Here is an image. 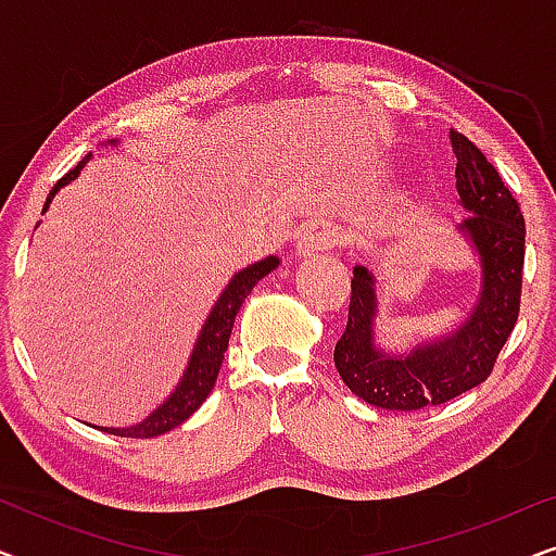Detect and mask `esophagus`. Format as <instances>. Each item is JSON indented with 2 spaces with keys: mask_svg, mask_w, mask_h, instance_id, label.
<instances>
[{
  "mask_svg": "<svg viewBox=\"0 0 556 556\" xmlns=\"http://www.w3.org/2000/svg\"><path fill=\"white\" fill-rule=\"evenodd\" d=\"M344 242V232H341L339 225L333 223H314L306 227L299 240V255H316V253H326V250L337 248Z\"/></svg>",
  "mask_w": 556,
  "mask_h": 556,
  "instance_id": "1",
  "label": "esophagus"
}]
</instances>
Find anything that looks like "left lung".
<instances>
[{
    "instance_id": "1",
    "label": "left lung",
    "mask_w": 556,
    "mask_h": 556,
    "mask_svg": "<svg viewBox=\"0 0 556 556\" xmlns=\"http://www.w3.org/2000/svg\"><path fill=\"white\" fill-rule=\"evenodd\" d=\"M455 189L468 217L458 225L481 261L478 299L458 329L390 354L375 344V276L356 265L346 329L333 349L341 379L356 397L382 409H422L489 379L521 306L523 215L501 174L466 136L451 128Z\"/></svg>"
}]
</instances>
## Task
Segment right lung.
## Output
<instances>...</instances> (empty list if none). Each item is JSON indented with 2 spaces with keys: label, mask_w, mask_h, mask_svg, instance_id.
I'll return each mask as SVG.
<instances>
[{
  "label": "right lung",
  "mask_w": 556,
  "mask_h": 556,
  "mask_svg": "<svg viewBox=\"0 0 556 556\" xmlns=\"http://www.w3.org/2000/svg\"><path fill=\"white\" fill-rule=\"evenodd\" d=\"M111 143H116V141H111ZM88 159H90V154L83 159L75 169L67 172L55 187L50 189V197L45 200L42 212H48L52 197H55L60 189H63L65 185H71V181L78 177ZM278 263L280 261L276 255H268L265 261L253 263V265H248V268L235 273L225 291L219 293L215 306H212L207 321H204L202 331H200V337H197L192 356H189L187 369L179 379L177 390H174L169 397H166L162 405H159L154 413L147 417V420L134 425V428H98V430L111 432V435H121V438H156V435H164V432H169L172 428H177V425L185 422L189 415H194L197 409H200L202 402L207 400L212 387H215V379L219 375V367H223V359L227 352V341H230V333H232L235 316H238L240 306L245 303V299L255 288L257 280L268 276L270 270H276Z\"/></svg>",
  "instance_id": "add662e5"
}]
</instances>
